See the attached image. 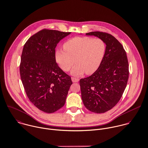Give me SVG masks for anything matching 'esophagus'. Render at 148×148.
<instances>
[{"instance_id":"obj_1","label":"esophagus","mask_w":148,"mask_h":148,"mask_svg":"<svg viewBox=\"0 0 148 148\" xmlns=\"http://www.w3.org/2000/svg\"><path fill=\"white\" fill-rule=\"evenodd\" d=\"M71 79H72V81L73 83H77L79 81V79H77V78H75V77H72Z\"/></svg>"}]
</instances>
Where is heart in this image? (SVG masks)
<instances>
[{
    "label": "heart",
    "mask_w": 148,
    "mask_h": 148,
    "mask_svg": "<svg viewBox=\"0 0 148 148\" xmlns=\"http://www.w3.org/2000/svg\"><path fill=\"white\" fill-rule=\"evenodd\" d=\"M64 50H57L55 59L59 66L68 71L75 62L76 64L71 70V74L80 76L84 72L91 75L96 72L105 55L106 46L100 38L88 37H74L63 45Z\"/></svg>",
    "instance_id": "obj_1"
}]
</instances>
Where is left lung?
Masks as SVG:
<instances>
[{"mask_svg":"<svg viewBox=\"0 0 148 148\" xmlns=\"http://www.w3.org/2000/svg\"><path fill=\"white\" fill-rule=\"evenodd\" d=\"M101 39L106 45L103 60L98 70L80 80L85 107L95 113L113 108L121 98L129 79V64L122 44L112 35L100 32L86 33Z\"/></svg>","mask_w":148,"mask_h":148,"instance_id":"left-lung-1","label":"left lung"}]
</instances>
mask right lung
Masks as SVG:
<instances>
[{
    "label": "right lung",
    "instance_id": "right-lung-1",
    "mask_svg": "<svg viewBox=\"0 0 148 148\" xmlns=\"http://www.w3.org/2000/svg\"><path fill=\"white\" fill-rule=\"evenodd\" d=\"M71 33L44 29L32 36L23 48L19 71L25 92L37 108L47 113L64 106L72 84L55 59L57 44Z\"/></svg>",
    "mask_w": 148,
    "mask_h": 148
}]
</instances>
